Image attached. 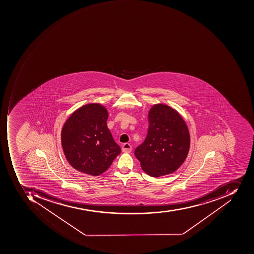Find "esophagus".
<instances>
[{
    "label": "esophagus",
    "mask_w": 254,
    "mask_h": 254,
    "mask_svg": "<svg viewBox=\"0 0 254 254\" xmlns=\"http://www.w3.org/2000/svg\"><path fill=\"white\" fill-rule=\"evenodd\" d=\"M122 151L125 153H130L132 151V147L129 143H125L122 145Z\"/></svg>",
    "instance_id": "esophagus-1"
}]
</instances>
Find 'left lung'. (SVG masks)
<instances>
[{"label": "left lung", "mask_w": 254, "mask_h": 254, "mask_svg": "<svg viewBox=\"0 0 254 254\" xmlns=\"http://www.w3.org/2000/svg\"><path fill=\"white\" fill-rule=\"evenodd\" d=\"M146 139L134 154L143 172L154 178L173 173L186 161L190 133L186 121L175 109L156 103L148 112Z\"/></svg>", "instance_id": "8db88e82"}]
</instances>
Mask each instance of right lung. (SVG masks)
I'll return each instance as SVG.
<instances>
[{"label":"right lung","mask_w":254,"mask_h":254,"mask_svg":"<svg viewBox=\"0 0 254 254\" xmlns=\"http://www.w3.org/2000/svg\"><path fill=\"white\" fill-rule=\"evenodd\" d=\"M107 108L93 103L75 110L65 121L61 132L62 146L74 169L98 176L121 153L107 127Z\"/></svg>","instance_id":"right-lung-1"}]
</instances>
